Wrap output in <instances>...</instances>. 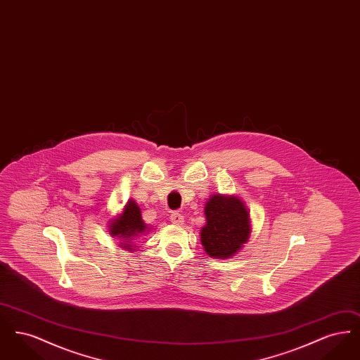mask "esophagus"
<instances>
[{
    "instance_id": "1",
    "label": "esophagus",
    "mask_w": 360,
    "mask_h": 360,
    "mask_svg": "<svg viewBox=\"0 0 360 360\" xmlns=\"http://www.w3.org/2000/svg\"><path fill=\"white\" fill-rule=\"evenodd\" d=\"M170 220H172V223L179 225V224H184V216L179 212H172L170 214Z\"/></svg>"
}]
</instances>
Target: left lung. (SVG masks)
<instances>
[{"label": "left lung", "instance_id": "8db88e82", "mask_svg": "<svg viewBox=\"0 0 360 360\" xmlns=\"http://www.w3.org/2000/svg\"><path fill=\"white\" fill-rule=\"evenodd\" d=\"M205 216L201 241L210 257H232L250 238V216L236 197L213 195L206 202Z\"/></svg>", "mask_w": 360, "mask_h": 360}]
</instances>
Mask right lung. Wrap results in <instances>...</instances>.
<instances>
[{
  "label": "right lung",
  "mask_w": 360,
  "mask_h": 360,
  "mask_svg": "<svg viewBox=\"0 0 360 360\" xmlns=\"http://www.w3.org/2000/svg\"><path fill=\"white\" fill-rule=\"evenodd\" d=\"M109 229L112 236L122 240V248L132 250L129 241L146 231V224L141 220V213L135 201H128L122 214L119 219L112 221ZM125 240L127 241V243H124Z\"/></svg>",
  "instance_id": "add662e5"
}]
</instances>
